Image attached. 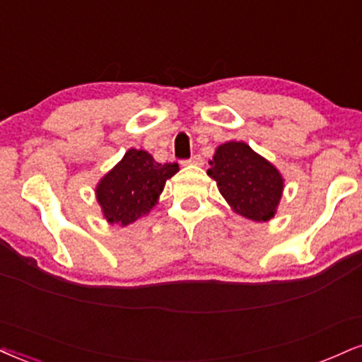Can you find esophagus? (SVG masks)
Here are the masks:
<instances>
[{
	"label": "esophagus",
	"instance_id": "esophagus-1",
	"mask_svg": "<svg viewBox=\"0 0 362 362\" xmlns=\"http://www.w3.org/2000/svg\"><path fill=\"white\" fill-rule=\"evenodd\" d=\"M182 163H184V165H202L204 160H202V156H200V155H195L190 160H185V162H182Z\"/></svg>",
	"mask_w": 362,
	"mask_h": 362
}]
</instances>
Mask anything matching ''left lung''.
<instances>
[{"instance_id":"8db88e82","label":"left lung","mask_w":362,"mask_h":362,"mask_svg":"<svg viewBox=\"0 0 362 362\" xmlns=\"http://www.w3.org/2000/svg\"><path fill=\"white\" fill-rule=\"evenodd\" d=\"M207 175L229 207L255 223H267L276 214L285 189L280 170L256 153L245 141H228L216 148Z\"/></svg>"}]
</instances>
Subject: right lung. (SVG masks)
Segmentation results:
<instances>
[{"instance_id":"1","label":"right lung","mask_w":362,"mask_h":362,"mask_svg":"<svg viewBox=\"0 0 362 362\" xmlns=\"http://www.w3.org/2000/svg\"><path fill=\"white\" fill-rule=\"evenodd\" d=\"M177 172V163H158L148 151L129 148L95 185L103 217L110 224L128 226L146 216Z\"/></svg>"}]
</instances>
